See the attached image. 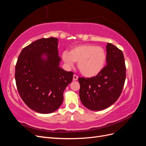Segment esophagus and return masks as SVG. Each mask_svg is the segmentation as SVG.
Wrapping results in <instances>:
<instances>
[{
  "instance_id": "34e87169",
  "label": "esophagus",
  "mask_w": 146,
  "mask_h": 146,
  "mask_svg": "<svg viewBox=\"0 0 146 146\" xmlns=\"http://www.w3.org/2000/svg\"><path fill=\"white\" fill-rule=\"evenodd\" d=\"M78 76H76V75H74L73 76V80H74V81H76V80H78Z\"/></svg>"
}]
</instances>
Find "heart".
Listing matches in <instances>:
<instances>
[{
  "label": "heart",
  "mask_w": 146,
  "mask_h": 146,
  "mask_svg": "<svg viewBox=\"0 0 146 146\" xmlns=\"http://www.w3.org/2000/svg\"><path fill=\"white\" fill-rule=\"evenodd\" d=\"M62 59L68 66L78 62V68L84 76L93 77L104 68L107 55L103 48L92 44H81L73 47L69 52L64 51Z\"/></svg>",
  "instance_id": "1"
}]
</instances>
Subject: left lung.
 Returning a JSON list of instances; mask_svg holds the SVG:
<instances>
[{
  "mask_svg": "<svg viewBox=\"0 0 146 146\" xmlns=\"http://www.w3.org/2000/svg\"><path fill=\"white\" fill-rule=\"evenodd\" d=\"M107 65L96 76L79 77V96L82 104L92 111H99L113 105L120 96L126 76L122 52L111 43H107Z\"/></svg>",
  "mask_w": 146,
  "mask_h": 146,
  "instance_id": "left-lung-1",
  "label": "left lung"
}]
</instances>
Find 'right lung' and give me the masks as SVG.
Instances as JSON below:
<instances>
[{
  "label": "right lung",
  "mask_w": 146,
  "mask_h": 146,
  "mask_svg": "<svg viewBox=\"0 0 146 146\" xmlns=\"http://www.w3.org/2000/svg\"><path fill=\"white\" fill-rule=\"evenodd\" d=\"M58 39L41 38L22 50L15 68V80L21 99L28 107L41 114L58 109L63 92L73 78L72 72L60 67Z\"/></svg>",
  "instance_id": "1"
}]
</instances>
